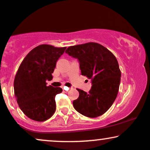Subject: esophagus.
<instances>
[{
    "instance_id": "esophagus-1",
    "label": "esophagus",
    "mask_w": 150,
    "mask_h": 150,
    "mask_svg": "<svg viewBox=\"0 0 150 150\" xmlns=\"http://www.w3.org/2000/svg\"><path fill=\"white\" fill-rule=\"evenodd\" d=\"M69 87H65V86H63V91H65V92H68V90H69Z\"/></svg>"
}]
</instances>
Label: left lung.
Here are the masks:
<instances>
[{
    "mask_svg": "<svg viewBox=\"0 0 150 150\" xmlns=\"http://www.w3.org/2000/svg\"><path fill=\"white\" fill-rule=\"evenodd\" d=\"M65 53L77 58L82 75L91 80L89 92L77 89L79 97L73 104L77 112L89 118L104 114L118 94L120 70L114 55L101 44L89 42L70 46Z\"/></svg>",
    "mask_w": 150,
    "mask_h": 150,
    "instance_id": "obj_1",
    "label": "left lung"
}]
</instances>
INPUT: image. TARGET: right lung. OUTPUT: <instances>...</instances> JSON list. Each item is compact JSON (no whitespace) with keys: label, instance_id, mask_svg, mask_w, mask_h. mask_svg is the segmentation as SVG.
<instances>
[{"label":"right lung","instance_id":"right-lung-1","mask_svg":"<svg viewBox=\"0 0 150 150\" xmlns=\"http://www.w3.org/2000/svg\"><path fill=\"white\" fill-rule=\"evenodd\" d=\"M66 47L42 44L34 48L24 58L14 80V92L22 111L31 119L44 121L56 111V94L61 87L46 86L52 80L58 61Z\"/></svg>","mask_w":150,"mask_h":150}]
</instances>
